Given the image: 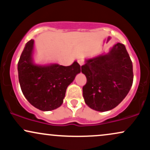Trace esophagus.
I'll return each mask as SVG.
<instances>
[{"instance_id": "34e87169", "label": "esophagus", "mask_w": 150, "mask_h": 150, "mask_svg": "<svg viewBox=\"0 0 150 150\" xmlns=\"http://www.w3.org/2000/svg\"><path fill=\"white\" fill-rule=\"evenodd\" d=\"M77 62H78V63L80 64V66H82V65L85 63V61H84L82 58H78V59H77Z\"/></svg>"}]
</instances>
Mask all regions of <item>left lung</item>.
I'll list each match as a JSON object with an SVG mask.
<instances>
[{
	"label": "left lung",
	"instance_id": "obj_1",
	"mask_svg": "<svg viewBox=\"0 0 150 150\" xmlns=\"http://www.w3.org/2000/svg\"><path fill=\"white\" fill-rule=\"evenodd\" d=\"M82 73L87 77L82 87L86 104L98 111L118 106L133 82L132 64L125 46L118 43L105 54L85 61Z\"/></svg>",
	"mask_w": 150,
	"mask_h": 150
}]
</instances>
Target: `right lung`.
I'll use <instances>...</instances> for the list:
<instances>
[{
  "label": "right lung",
  "instance_id": "add662e5",
  "mask_svg": "<svg viewBox=\"0 0 150 150\" xmlns=\"http://www.w3.org/2000/svg\"><path fill=\"white\" fill-rule=\"evenodd\" d=\"M34 40L26 44L18 63L20 87L27 101L42 111H51L61 106L68 86L80 73L75 61L70 66L36 59Z\"/></svg>",
  "mask_w": 150,
  "mask_h": 150
}]
</instances>
